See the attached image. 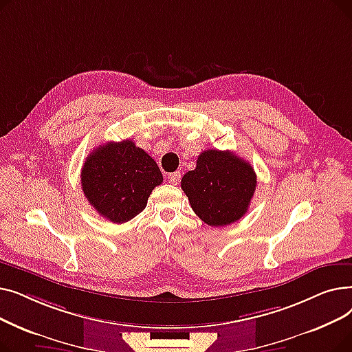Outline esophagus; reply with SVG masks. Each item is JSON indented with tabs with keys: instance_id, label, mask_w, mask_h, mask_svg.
<instances>
[{
	"instance_id": "esophagus-1",
	"label": "esophagus",
	"mask_w": 352,
	"mask_h": 352,
	"mask_svg": "<svg viewBox=\"0 0 352 352\" xmlns=\"http://www.w3.org/2000/svg\"><path fill=\"white\" fill-rule=\"evenodd\" d=\"M179 178H181V173L179 171L168 174V181L173 184V186H177V184L179 182Z\"/></svg>"
}]
</instances>
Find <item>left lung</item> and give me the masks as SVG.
Wrapping results in <instances>:
<instances>
[{"label": "left lung", "mask_w": 352, "mask_h": 352, "mask_svg": "<svg viewBox=\"0 0 352 352\" xmlns=\"http://www.w3.org/2000/svg\"><path fill=\"white\" fill-rule=\"evenodd\" d=\"M256 187L250 162L231 151L206 150L195 170L181 179L194 212L211 227H226L245 215Z\"/></svg>", "instance_id": "1"}]
</instances>
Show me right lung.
Segmentation results:
<instances>
[{
  "label": "right lung",
  "mask_w": 352,
  "mask_h": 352,
  "mask_svg": "<svg viewBox=\"0 0 352 352\" xmlns=\"http://www.w3.org/2000/svg\"><path fill=\"white\" fill-rule=\"evenodd\" d=\"M161 182L157 162L131 140L96 148L81 171V186L88 202L116 224L138 215Z\"/></svg>",
  "instance_id": "1"
}]
</instances>
